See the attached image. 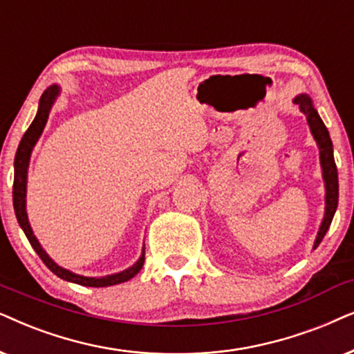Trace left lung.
Masks as SVG:
<instances>
[{
    "label": "left lung",
    "instance_id": "obj_1",
    "mask_svg": "<svg viewBox=\"0 0 354 354\" xmlns=\"http://www.w3.org/2000/svg\"><path fill=\"white\" fill-rule=\"evenodd\" d=\"M293 103L299 106V110L304 113L306 121H308L310 134L319 147V158H320V168H322V180L325 186V212L322 223L319 226L317 236H315L314 246L315 249L322 241L327 230L330 228V223L333 220V215L337 212L338 205V173L335 158H333V145L330 134H328L327 128H325L324 121L320 120L317 110L314 108V102L308 93H299L293 98Z\"/></svg>",
    "mask_w": 354,
    "mask_h": 354
}]
</instances>
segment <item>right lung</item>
<instances>
[{
	"instance_id": "add662e5",
	"label": "right lung",
	"mask_w": 354,
	"mask_h": 354,
	"mask_svg": "<svg viewBox=\"0 0 354 354\" xmlns=\"http://www.w3.org/2000/svg\"><path fill=\"white\" fill-rule=\"evenodd\" d=\"M59 93H61V87L56 86V84L50 86L44 92V95L40 97L39 110H37L34 121H32L29 129L26 131V134L22 136L21 144H19L17 147L16 158H14V186H12V204H14V212H16V218L19 221V225H21L22 232L26 233L27 239H29L30 246L35 249V252L39 254L45 266L48 267L56 277H59V279L71 281V283L82 285V286H93V288L124 283V281H128L133 279V277L138 275L140 268H142L144 261H145V246H142V254H140L138 262H134L133 266L124 268V270L111 273V275H103V277H84V275H79V273L68 270V268L59 267L58 263H56L53 259L46 254V251L41 248V244L39 243V239H37L34 232H32L29 216H27V201H26L27 173H29L30 155H32V150L35 147V144L39 142L41 133H44L51 108H53Z\"/></svg>"
}]
</instances>
